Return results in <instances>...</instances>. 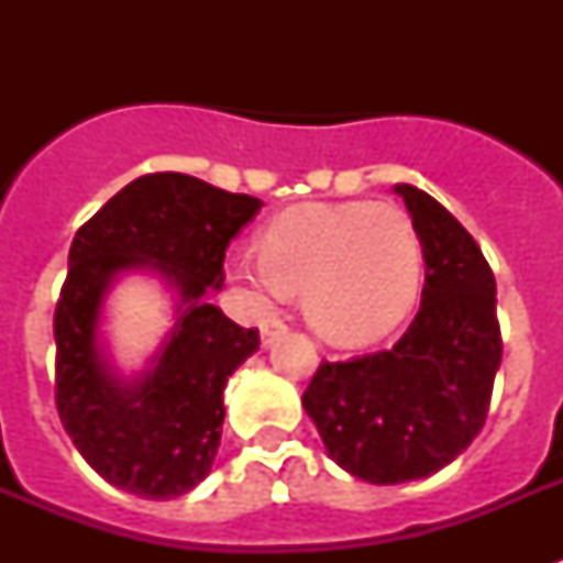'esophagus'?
I'll list each match as a JSON object with an SVG mask.
<instances>
[{
	"instance_id": "1",
	"label": "esophagus",
	"mask_w": 563,
	"mask_h": 563,
	"mask_svg": "<svg viewBox=\"0 0 563 563\" xmlns=\"http://www.w3.org/2000/svg\"><path fill=\"white\" fill-rule=\"evenodd\" d=\"M286 330V321L283 318H268V321H263V327H260V335H263V344L268 347V344H274V339Z\"/></svg>"
}]
</instances>
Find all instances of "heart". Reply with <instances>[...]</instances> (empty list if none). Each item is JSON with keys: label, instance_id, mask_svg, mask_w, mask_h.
<instances>
[{"label": "heart", "instance_id": "obj_1", "mask_svg": "<svg viewBox=\"0 0 563 563\" xmlns=\"http://www.w3.org/2000/svg\"><path fill=\"white\" fill-rule=\"evenodd\" d=\"M260 251L228 263L247 303L268 309L303 289L309 324L342 344L391 333L423 283L420 230L391 201L298 203L265 224Z\"/></svg>", "mask_w": 563, "mask_h": 563}]
</instances>
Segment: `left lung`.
I'll use <instances>...</instances> for the list:
<instances>
[{"mask_svg":"<svg viewBox=\"0 0 563 563\" xmlns=\"http://www.w3.org/2000/svg\"><path fill=\"white\" fill-rule=\"evenodd\" d=\"M394 192L423 239L418 316L388 351L321 362L303 391L330 459L374 485L423 479L467 450L503 360L497 283L476 239L423 189Z\"/></svg>","mask_w":563,"mask_h":563,"instance_id":"1","label":"left lung"}]
</instances>
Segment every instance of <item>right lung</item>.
I'll use <instances>...</instances> for the list:
<instances>
[{
	"instance_id": "right-lung-1",
	"label": "right lung",
	"mask_w": 563,
	"mask_h": 563,
	"mask_svg": "<svg viewBox=\"0 0 563 563\" xmlns=\"http://www.w3.org/2000/svg\"><path fill=\"white\" fill-rule=\"evenodd\" d=\"M263 207L192 175L154 172L119 189L69 247L55 307V402L92 471L145 499H175L210 473L228 376L260 347V330L203 303L224 283L230 239ZM148 264L179 291V324L143 380L128 386L100 356L98 316L109 280Z\"/></svg>"
}]
</instances>
